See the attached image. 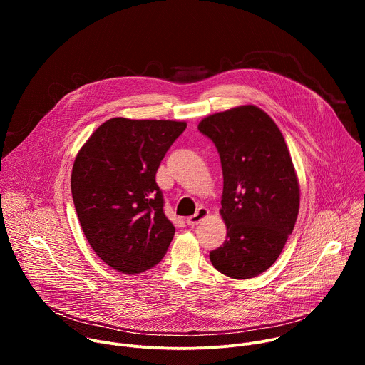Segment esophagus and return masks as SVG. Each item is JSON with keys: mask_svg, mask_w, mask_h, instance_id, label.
I'll return each mask as SVG.
<instances>
[{"mask_svg": "<svg viewBox=\"0 0 365 365\" xmlns=\"http://www.w3.org/2000/svg\"><path fill=\"white\" fill-rule=\"evenodd\" d=\"M207 215H210V211H207L206 207L200 206V207H197V211H196L195 215H192V217H189V218L186 220V224H187L189 227H195V225H197L200 221H203Z\"/></svg>", "mask_w": 365, "mask_h": 365, "instance_id": "34e87169", "label": "esophagus"}]
</instances>
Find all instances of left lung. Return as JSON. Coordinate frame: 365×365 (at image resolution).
Segmentation results:
<instances>
[{
  "label": "left lung",
  "instance_id": "1",
  "mask_svg": "<svg viewBox=\"0 0 365 365\" xmlns=\"http://www.w3.org/2000/svg\"><path fill=\"white\" fill-rule=\"evenodd\" d=\"M197 128L218 148L224 176L227 240L210 259L231 279L255 277L274 264L299 214V180L284 137L255 106L212 114Z\"/></svg>",
  "mask_w": 365,
  "mask_h": 365
}]
</instances>
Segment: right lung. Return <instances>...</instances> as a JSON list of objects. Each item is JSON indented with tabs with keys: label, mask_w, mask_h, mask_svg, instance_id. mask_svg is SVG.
<instances>
[{
	"label": "right lung",
	"mask_w": 365,
	"mask_h": 365,
	"mask_svg": "<svg viewBox=\"0 0 365 365\" xmlns=\"http://www.w3.org/2000/svg\"><path fill=\"white\" fill-rule=\"evenodd\" d=\"M185 128V121L117 117L78 151L71 189L82 231L102 262L120 273L154 267L173 240L155 172Z\"/></svg>",
	"instance_id": "right-lung-1"
}]
</instances>
